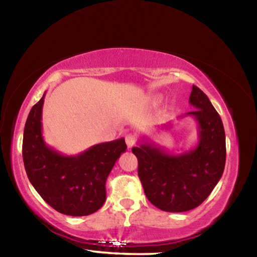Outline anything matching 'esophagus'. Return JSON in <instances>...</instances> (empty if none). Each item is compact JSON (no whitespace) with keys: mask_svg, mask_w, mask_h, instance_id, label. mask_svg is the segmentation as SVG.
Segmentation results:
<instances>
[{"mask_svg":"<svg viewBox=\"0 0 257 257\" xmlns=\"http://www.w3.org/2000/svg\"><path fill=\"white\" fill-rule=\"evenodd\" d=\"M135 143H136V138H135L134 135H127L125 136V144H127L128 149H132L135 145Z\"/></svg>","mask_w":257,"mask_h":257,"instance_id":"obj_1","label":"esophagus"}]
</instances>
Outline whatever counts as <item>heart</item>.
Instances as JSON below:
<instances>
[{
  "label": "heart",
  "instance_id": "1",
  "mask_svg": "<svg viewBox=\"0 0 257 257\" xmlns=\"http://www.w3.org/2000/svg\"><path fill=\"white\" fill-rule=\"evenodd\" d=\"M152 101H153V103H159L161 101V96L160 95H154V96L152 97Z\"/></svg>",
  "mask_w": 257,
  "mask_h": 257
}]
</instances>
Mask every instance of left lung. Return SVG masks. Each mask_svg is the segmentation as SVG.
Returning <instances> with one entry per match:
<instances>
[{
	"label": "left lung",
	"instance_id": "1",
	"mask_svg": "<svg viewBox=\"0 0 257 257\" xmlns=\"http://www.w3.org/2000/svg\"><path fill=\"white\" fill-rule=\"evenodd\" d=\"M189 103L195 110L181 118L191 116L197 122L194 149L177 154L144 136L132 150L146 197L165 212H186L201 205L224 170L225 134L219 113L197 86H193Z\"/></svg>",
	"mask_w": 257,
	"mask_h": 257
}]
</instances>
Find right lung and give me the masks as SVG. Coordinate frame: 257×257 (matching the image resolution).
<instances>
[{
	"instance_id": "obj_1",
	"label": "right lung",
	"mask_w": 257,
	"mask_h": 257,
	"mask_svg": "<svg viewBox=\"0 0 257 257\" xmlns=\"http://www.w3.org/2000/svg\"><path fill=\"white\" fill-rule=\"evenodd\" d=\"M45 93L30 110L24 130L23 158L30 184L62 214L84 216L106 199L105 182L113 165L127 150L124 138L96 144L77 155H63L43 137Z\"/></svg>"
}]
</instances>
